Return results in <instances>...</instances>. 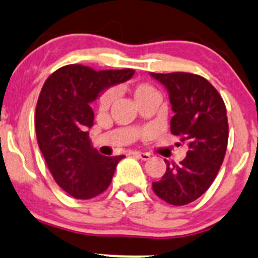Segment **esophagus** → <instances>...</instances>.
Instances as JSON below:
<instances>
[{
	"mask_svg": "<svg viewBox=\"0 0 258 258\" xmlns=\"http://www.w3.org/2000/svg\"><path fill=\"white\" fill-rule=\"evenodd\" d=\"M133 154L135 155L137 158H140L142 160H149L150 159V154L149 153H142V152H134Z\"/></svg>",
	"mask_w": 258,
	"mask_h": 258,
	"instance_id": "esophagus-1",
	"label": "esophagus"
}]
</instances>
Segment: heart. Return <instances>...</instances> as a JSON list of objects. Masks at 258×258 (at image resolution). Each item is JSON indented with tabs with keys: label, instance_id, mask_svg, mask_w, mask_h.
I'll return each instance as SVG.
<instances>
[{
	"label": "heart",
	"instance_id": "1",
	"mask_svg": "<svg viewBox=\"0 0 258 258\" xmlns=\"http://www.w3.org/2000/svg\"><path fill=\"white\" fill-rule=\"evenodd\" d=\"M132 91H133V96H134L135 101L140 100L142 98L147 96L148 94L155 93V90L152 88V86L145 85V84H140V85L134 86V88L132 89ZM113 101H114L113 91H105V93L99 98V109L103 111L108 110V109L110 108L111 104H113Z\"/></svg>",
	"mask_w": 258,
	"mask_h": 258
}]
</instances>
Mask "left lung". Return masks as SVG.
I'll list each match as a JSON object with an SVG mask.
<instances>
[{
  "instance_id": "8db88e82",
  "label": "left lung",
  "mask_w": 258,
  "mask_h": 258,
  "mask_svg": "<svg viewBox=\"0 0 258 258\" xmlns=\"http://www.w3.org/2000/svg\"><path fill=\"white\" fill-rule=\"evenodd\" d=\"M169 95L174 116L170 132L188 147L179 164L165 160L162 179L153 182V190L173 206H184L200 198L215 180L223 162L228 142L226 105L210 81L189 73L154 74Z\"/></svg>"
}]
</instances>
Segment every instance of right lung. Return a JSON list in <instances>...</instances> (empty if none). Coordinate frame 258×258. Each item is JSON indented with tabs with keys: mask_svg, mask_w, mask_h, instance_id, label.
Instances as JSON below:
<instances>
[{
	"mask_svg": "<svg viewBox=\"0 0 258 258\" xmlns=\"http://www.w3.org/2000/svg\"><path fill=\"white\" fill-rule=\"evenodd\" d=\"M133 75L132 69L95 71L74 63L56 70L43 84L35 116L37 143L55 182L74 198L90 200L103 193L124 158L101 155L91 145L90 104Z\"/></svg>",
	"mask_w": 258,
	"mask_h": 258,
	"instance_id": "right-lung-1",
	"label": "right lung"
}]
</instances>
